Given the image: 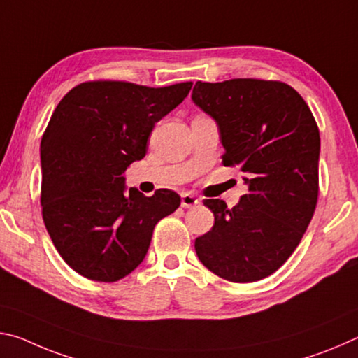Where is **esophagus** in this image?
Wrapping results in <instances>:
<instances>
[{"label":"esophagus","instance_id":"1","mask_svg":"<svg viewBox=\"0 0 358 358\" xmlns=\"http://www.w3.org/2000/svg\"><path fill=\"white\" fill-rule=\"evenodd\" d=\"M197 203H199V199L194 196V194L186 192V194H183V196H181V207H183V208L196 207Z\"/></svg>","mask_w":358,"mask_h":358}]
</instances>
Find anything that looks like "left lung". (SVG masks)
<instances>
[{
    "mask_svg": "<svg viewBox=\"0 0 358 358\" xmlns=\"http://www.w3.org/2000/svg\"><path fill=\"white\" fill-rule=\"evenodd\" d=\"M192 101L220 126L222 164L238 166L248 185L234 208L205 199L215 224L196 238L197 257L222 280H264L292 256L316 210L317 123L305 99L280 80H199Z\"/></svg>",
    "mask_w": 358,
    "mask_h": 358,
    "instance_id": "left-lung-1",
    "label": "left lung"
}]
</instances>
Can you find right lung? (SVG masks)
Instances as JSON below:
<instances>
[{"label":"right lung","instance_id":"obj_1","mask_svg":"<svg viewBox=\"0 0 358 358\" xmlns=\"http://www.w3.org/2000/svg\"><path fill=\"white\" fill-rule=\"evenodd\" d=\"M191 87L90 80L52 113L41 141L42 220L78 275L101 282L128 276L145 259L156 224L180 207L169 189L124 194L123 173L145 156L155 124Z\"/></svg>","mask_w":358,"mask_h":358}]
</instances>
